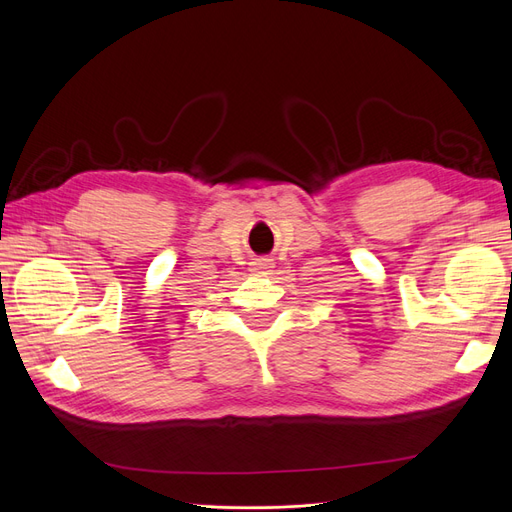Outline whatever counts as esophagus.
Segmentation results:
<instances>
[{
  "label": "esophagus",
  "instance_id": "34e87169",
  "mask_svg": "<svg viewBox=\"0 0 512 512\" xmlns=\"http://www.w3.org/2000/svg\"><path fill=\"white\" fill-rule=\"evenodd\" d=\"M273 269V262L269 258H258L256 262H252V271L256 275H267Z\"/></svg>",
  "mask_w": 512,
  "mask_h": 512
}]
</instances>
